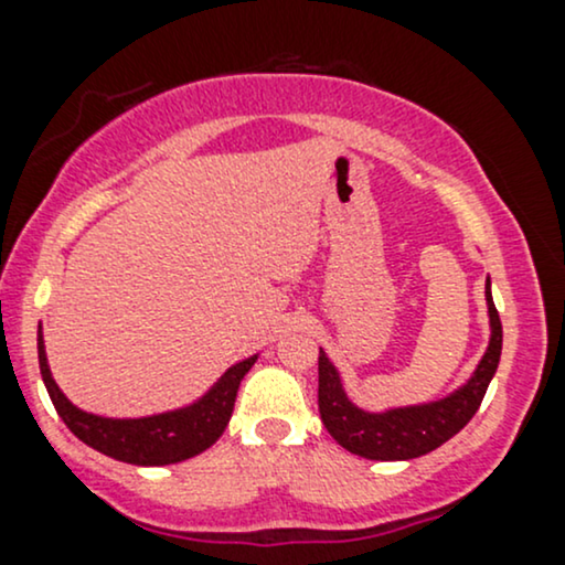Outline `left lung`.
<instances>
[{
	"label": "left lung",
	"mask_w": 565,
	"mask_h": 565,
	"mask_svg": "<svg viewBox=\"0 0 565 565\" xmlns=\"http://www.w3.org/2000/svg\"><path fill=\"white\" fill-rule=\"evenodd\" d=\"M487 308H489V348L481 358L479 369L468 379L466 386L452 392L439 403L399 407L386 413H365L348 399L339 382V373L329 363L326 352H318V411L323 426L329 429L344 450L369 460H411L437 450L447 439L455 437L484 399L487 386L498 371L502 352V323L500 312L492 302L487 278Z\"/></svg>",
	"instance_id": "obj_1"
}]
</instances>
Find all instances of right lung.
Returning a JSON list of instances; mask_svg holds the SVG:
<instances>
[{"instance_id":"obj_1","label":"right lung","mask_w":565,"mask_h":565,"mask_svg":"<svg viewBox=\"0 0 565 565\" xmlns=\"http://www.w3.org/2000/svg\"><path fill=\"white\" fill-rule=\"evenodd\" d=\"M255 360L257 358H247L236 363L200 403L183 407V411L162 413L152 418L118 420L92 416V413L78 411L76 405L67 403L65 394L54 384L44 355V339L39 334V369H42V379L57 416L84 445L134 466L181 463V460L194 458L210 445H215L234 413L236 392H239L244 373L253 369Z\"/></svg>"}]
</instances>
